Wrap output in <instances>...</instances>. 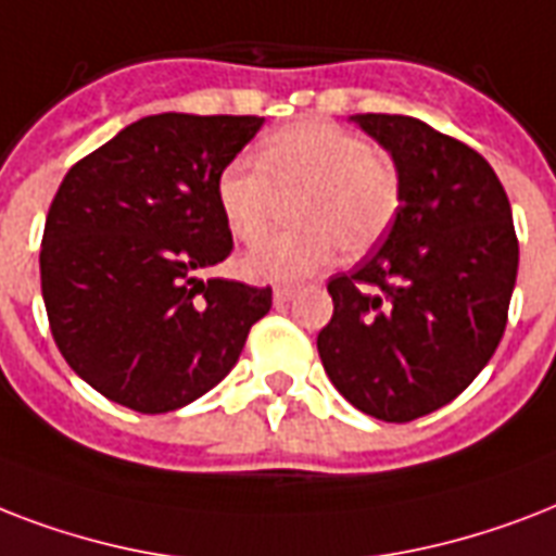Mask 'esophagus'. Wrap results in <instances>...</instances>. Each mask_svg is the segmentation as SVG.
I'll return each instance as SVG.
<instances>
[{"instance_id":"obj_1","label":"esophagus","mask_w":556,"mask_h":556,"mask_svg":"<svg viewBox=\"0 0 556 556\" xmlns=\"http://www.w3.org/2000/svg\"><path fill=\"white\" fill-rule=\"evenodd\" d=\"M292 295H295V287H287V283H278V287H275V292H273L275 304H287Z\"/></svg>"}]
</instances>
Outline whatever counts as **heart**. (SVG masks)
<instances>
[{"mask_svg":"<svg viewBox=\"0 0 556 556\" xmlns=\"http://www.w3.org/2000/svg\"><path fill=\"white\" fill-rule=\"evenodd\" d=\"M299 229L264 240L243 257L255 281H299L327 266L339 247L371 252L397 217L400 170L356 132L330 122H295L264 141L261 162L235 159L217 179L231 235L255 243L273 229L283 200H295Z\"/></svg>","mask_w":556,"mask_h":556,"instance_id":"1","label":"heart"}]
</instances>
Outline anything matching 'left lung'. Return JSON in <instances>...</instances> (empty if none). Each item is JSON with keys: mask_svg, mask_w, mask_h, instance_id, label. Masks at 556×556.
Here are the masks:
<instances>
[{"mask_svg": "<svg viewBox=\"0 0 556 556\" xmlns=\"http://www.w3.org/2000/svg\"><path fill=\"white\" fill-rule=\"evenodd\" d=\"M354 122L391 153L403 200L380 247L327 281L333 318L316 345L348 403L408 424L458 397L496 354L519 240L481 153L408 115Z\"/></svg>", "mask_w": 556, "mask_h": 556, "instance_id": "obj_1", "label": "left lung"}]
</instances>
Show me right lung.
<instances>
[{
	"label": "right lung",
	"mask_w": 556,
	"mask_h": 556,
	"mask_svg": "<svg viewBox=\"0 0 556 556\" xmlns=\"http://www.w3.org/2000/svg\"><path fill=\"white\" fill-rule=\"evenodd\" d=\"M261 124L148 115L63 176L42 231V301L63 359L106 400L141 415L188 406L273 307V287L197 278L231 255L217 179Z\"/></svg>",
	"instance_id": "add662e5"
}]
</instances>
